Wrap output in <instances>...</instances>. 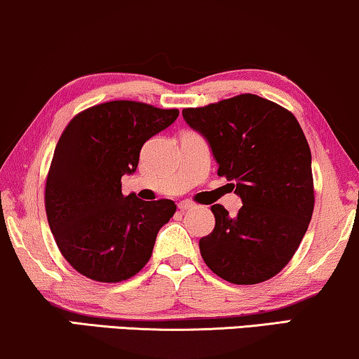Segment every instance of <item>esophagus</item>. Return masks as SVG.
<instances>
[{
  "label": "esophagus",
  "mask_w": 359,
  "mask_h": 359,
  "mask_svg": "<svg viewBox=\"0 0 359 359\" xmlns=\"http://www.w3.org/2000/svg\"><path fill=\"white\" fill-rule=\"evenodd\" d=\"M193 208H194V203H193V201H188V199L181 201V203L178 204L180 210H188V209H193Z\"/></svg>",
  "instance_id": "34e87169"
}]
</instances>
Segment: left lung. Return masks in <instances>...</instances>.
<instances>
[{"instance_id": "obj_1", "label": "left lung", "mask_w": 359, "mask_h": 359, "mask_svg": "<svg viewBox=\"0 0 359 359\" xmlns=\"http://www.w3.org/2000/svg\"><path fill=\"white\" fill-rule=\"evenodd\" d=\"M209 142L217 175L243 205L235 217L214 204L215 227L199 240L201 257L233 284L276 276L296 253L313 212L312 156L292 112L257 95L183 109Z\"/></svg>"}]
</instances>
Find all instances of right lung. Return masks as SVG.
<instances>
[{"label":"right lung","mask_w":359,"mask_h":359,"mask_svg":"<svg viewBox=\"0 0 359 359\" xmlns=\"http://www.w3.org/2000/svg\"><path fill=\"white\" fill-rule=\"evenodd\" d=\"M178 114L145 102L109 101L68 122L47 175L46 210L58 250L83 276L119 283L149 263L156 233L176 204L124 196L121 178L134 173L145 142Z\"/></svg>","instance_id":"right-lung-1"}]
</instances>
